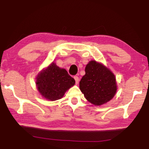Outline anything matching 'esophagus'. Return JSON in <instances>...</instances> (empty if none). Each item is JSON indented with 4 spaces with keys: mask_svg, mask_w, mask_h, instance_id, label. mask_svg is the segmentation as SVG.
<instances>
[{
    "mask_svg": "<svg viewBox=\"0 0 149 149\" xmlns=\"http://www.w3.org/2000/svg\"><path fill=\"white\" fill-rule=\"evenodd\" d=\"M74 79H75V84L77 85L78 83H79V77H78L77 76H74Z\"/></svg>",
    "mask_w": 149,
    "mask_h": 149,
    "instance_id": "1",
    "label": "esophagus"
}]
</instances>
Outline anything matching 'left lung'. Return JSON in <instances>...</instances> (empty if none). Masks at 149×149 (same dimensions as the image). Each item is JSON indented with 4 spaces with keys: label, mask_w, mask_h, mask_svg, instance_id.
Listing matches in <instances>:
<instances>
[{
    "label": "left lung",
    "mask_w": 149,
    "mask_h": 149,
    "mask_svg": "<svg viewBox=\"0 0 149 149\" xmlns=\"http://www.w3.org/2000/svg\"><path fill=\"white\" fill-rule=\"evenodd\" d=\"M85 74L79 82L81 91L88 101L95 106L108 102L117 91L114 74L102 63L91 60L86 65Z\"/></svg>",
    "instance_id": "obj_1"
}]
</instances>
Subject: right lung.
I'll return each mask as SVG.
<instances>
[{
  "instance_id": "obj_1",
  "label": "right lung",
  "mask_w": 149,
  "mask_h": 149,
  "mask_svg": "<svg viewBox=\"0 0 149 149\" xmlns=\"http://www.w3.org/2000/svg\"><path fill=\"white\" fill-rule=\"evenodd\" d=\"M35 83L40 95L45 99L54 101L62 99L75 81L66 70L52 62L39 73Z\"/></svg>"
}]
</instances>
